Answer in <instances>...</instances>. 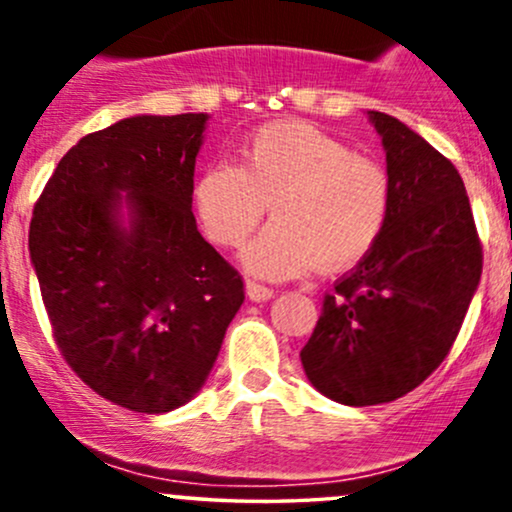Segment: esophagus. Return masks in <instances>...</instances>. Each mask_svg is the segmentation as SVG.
Returning <instances> with one entry per match:
<instances>
[{
    "instance_id": "esophagus-1",
    "label": "esophagus",
    "mask_w": 512,
    "mask_h": 512,
    "mask_svg": "<svg viewBox=\"0 0 512 512\" xmlns=\"http://www.w3.org/2000/svg\"><path fill=\"white\" fill-rule=\"evenodd\" d=\"M245 293H248L250 301L255 303H264L269 301V298H274V289H269V286L264 284H257V281H248V284H245Z\"/></svg>"
}]
</instances>
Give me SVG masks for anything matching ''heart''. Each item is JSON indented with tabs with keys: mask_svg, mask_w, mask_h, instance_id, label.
<instances>
[{
	"mask_svg": "<svg viewBox=\"0 0 512 512\" xmlns=\"http://www.w3.org/2000/svg\"><path fill=\"white\" fill-rule=\"evenodd\" d=\"M211 243L238 248L272 204L274 221L243 250L267 279L354 267L378 245L390 216L385 170L303 120L269 122L238 149V166L211 163L192 185Z\"/></svg>",
	"mask_w": 512,
	"mask_h": 512,
	"instance_id": "heart-1",
	"label": "heart"
}]
</instances>
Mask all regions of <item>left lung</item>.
I'll return each instance as SVG.
<instances>
[{
	"instance_id": "1",
	"label": "left lung",
	"mask_w": 512,
	"mask_h": 512,
	"mask_svg": "<svg viewBox=\"0 0 512 512\" xmlns=\"http://www.w3.org/2000/svg\"><path fill=\"white\" fill-rule=\"evenodd\" d=\"M383 139L390 216L378 245L334 284L301 363L346 407L407 395L448 356L481 279V243L457 168L397 117Z\"/></svg>"
}]
</instances>
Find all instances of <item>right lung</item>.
<instances>
[{"instance_id":"1","label":"right lung","mask_w":512,"mask_h":512,"mask_svg":"<svg viewBox=\"0 0 512 512\" xmlns=\"http://www.w3.org/2000/svg\"><path fill=\"white\" fill-rule=\"evenodd\" d=\"M207 120L134 115L86 134L57 163L28 231L64 361L142 414L197 395L245 301L192 214Z\"/></svg>"}]
</instances>
